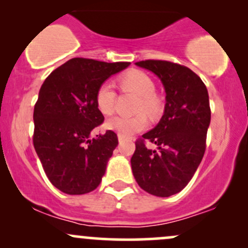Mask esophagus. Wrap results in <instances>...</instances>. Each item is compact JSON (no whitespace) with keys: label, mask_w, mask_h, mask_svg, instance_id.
Listing matches in <instances>:
<instances>
[{"label":"esophagus","mask_w":248,"mask_h":248,"mask_svg":"<svg viewBox=\"0 0 248 248\" xmlns=\"http://www.w3.org/2000/svg\"><path fill=\"white\" fill-rule=\"evenodd\" d=\"M122 141H124V138H122V136L119 135V142H122Z\"/></svg>","instance_id":"obj_1"}]
</instances>
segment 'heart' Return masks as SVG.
Wrapping results in <instances>:
<instances>
[{
  "label": "heart",
  "instance_id": "obj_1",
  "mask_svg": "<svg viewBox=\"0 0 248 248\" xmlns=\"http://www.w3.org/2000/svg\"><path fill=\"white\" fill-rule=\"evenodd\" d=\"M119 86L124 93H132L139 96L135 109L144 112L149 116H157L162 110V100L156 94V86L153 78L140 70H132L119 77ZM116 93L109 82H102L95 92V105L99 112L104 115L112 114L115 107ZM148 126L147 116L138 113L133 116L115 115L108 119L106 127L122 136L129 138L136 133L144 130Z\"/></svg>",
  "mask_w": 248,
  "mask_h": 248
}]
</instances>
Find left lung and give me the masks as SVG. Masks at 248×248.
I'll list each match as a JSON object with an SVG mask.
<instances>
[{
    "label": "left lung",
    "instance_id": "1",
    "mask_svg": "<svg viewBox=\"0 0 248 248\" xmlns=\"http://www.w3.org/2000/svg\"><path fill=\"white\" fill-rule=\"evenodd\" d=\"M135 65L161 79L167 104L157 126L135 141L133 175L144 191L169 197L187 186L205 153L211 120L209 93L202 79L184 65L155 59ZM147 141L158 149L149 150Z\"/></svg>",
    "mask_w": 248,
    "mask_h": 248
}]
</instances>
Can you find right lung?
Returning <instances> with one entry per match:
<instances>
[{
    "label": "right lung",
    "mask_w": 248,
    "mask_h": 248,
    "mask_svg": "<svg viewBox=\"0 0 248 248\" xmlns=\"http://www.w3.org/2000/svg\"><path fill=\"white\" fill-rule=\"evenodd\" d=\"M129 64L72 58L43 82L33 109L32 142L49 181L64 193L84 195L100 184L119 141L113 130L92 136L105 120L95 92Z\"/></svg>",
    "instance_id": "1"
}]
</instances>
